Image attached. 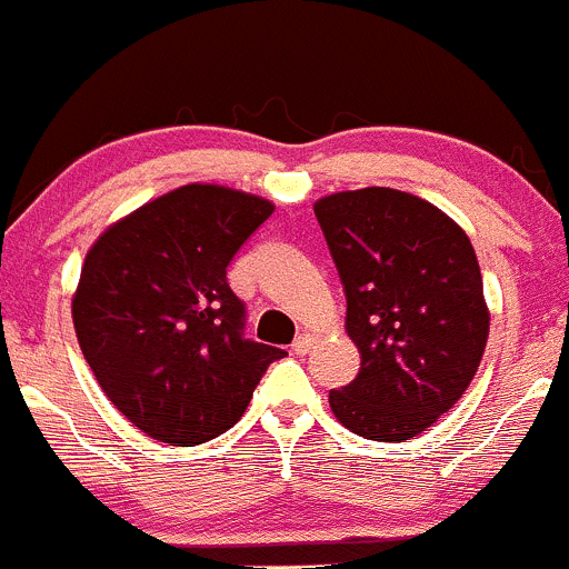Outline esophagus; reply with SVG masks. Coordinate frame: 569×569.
Returning <instances> with one entry per match:
<instances>
[{"label":"esophagus","mask_w":569,"mask_h":569,"mask_svg":"<svg viewBox=\"0 0 569 569\" xmlns=\"http://www.w3.org/2000/svg\"><path fill=\"white\" fill-rule=\"evenodd\" d=\"M315 342H318V337H315V333H309V331H303V333H298L296 342H292V350H296L298 356H303V353H309V350L315 348Z\"/></svg>","instance_id":"esophagus-1"}]
</instances>
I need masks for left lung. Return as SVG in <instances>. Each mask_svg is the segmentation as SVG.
Masks as SVG:
<instances>
[{
	"label": "left lung",
	"instance_id": "1",
	"mask_svg": "<svg viewBox=\"0 0 569 569\" xmlns=\"http://www.w3.org/2000/svg\"><path fill=\"white\" fill-rule=\"evenodd\" d=\"M361 370L328 395L339 425L370 441H408L473 380L490 312L466 232L427 199L383 186L315 202Z\"/></svg>",
	"mask_w": 569,
	"mask_h": 569
}]
</instances>
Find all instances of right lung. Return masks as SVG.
Here are the masks:
<instances>
[{"label": "right lung", "instance_id": "add662e5", "mask_svg": "<svg viewBox=\"0 0 569 569\" xmlns=\"http://www.w3.org/2000/svg\"><path fill=\"white\" fill-rule=\"evenodd\" d=\"M273 213L268 199L191 183L111 224L87 251L73 296L81 353L111 406L169 447L241 419L282 348L243 337L227 266Z\"/></svg>", "mask_w": 569, "mask_h": 569}]
</instances>
